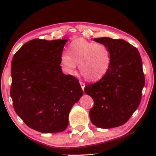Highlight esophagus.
Instances as JSON below:
<instances>
[{
	"instance_id": "esophagus-1",
	"label": "esophagus",
	"mask_w": 156,
	"mask_h": 156,
	"mask_svg": "<svg viewBox=\"0 0 156 156\" xmlns=\"http://www.w3.org/2000/svg\"><path fill=\"white\" fill-rule=\"evenodd\" d=\"M80 86H81L82 89H83V90H84V87H85V84H84L83 82H81V81H80Z\"/></svg>"
}]
</instances>
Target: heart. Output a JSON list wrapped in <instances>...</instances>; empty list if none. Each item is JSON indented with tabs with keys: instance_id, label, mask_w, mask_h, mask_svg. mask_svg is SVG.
Instances as JSON below:
<instances>
[{
	"instance_id": "1",
	"label": "heart",
	"mask_w": 156,
	"mask_h": 156,
	"mask_svg": "<svg viewBox=\"0 0 156 156\" xmlns=\"http://www.w3.org/2000/svg\"><path fill=\"white\" fill-rule=\"evenodd\" d=\"M61 62L68 73H73L77 64L86 80L96 81L109 72L112 63L109 49L102 43H96L79 38L73 40L67 53L61 56Z\"/></svg>"
}]
</instances>
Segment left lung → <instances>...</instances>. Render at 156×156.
<instances>
[{
  "label": "left lung",
  "instance_id": "1",
  "mask_svg": "<svg viewBox=\"0 0 156 156\" xmlns=\"http://www.w3.org/2000/svg\"><path fill=\"white\" fill-rule=\"evenodd\" d=\"M94 41L109 49L112 63L99 81L84 87L94 102L89 117L97 127H117L127 122L140 103L145 83L142 59L138 50L122 39L102 37Z\"/></svg>",
  "mask_w": 156,
  "mask_h": 156
}]
</instances>
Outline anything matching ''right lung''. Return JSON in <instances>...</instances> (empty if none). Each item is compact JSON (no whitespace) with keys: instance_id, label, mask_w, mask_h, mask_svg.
<instances>
[{"instance_id":"right-lung-1","label":"right lung","mask_w":156,"mask_h":156,"mask_svg":"<svg viewBox=\"0 0 156 156\" xmlns=\"http://www.w3.org/2000/svg\"><path fill=\"white\" fill-rule=\"evenodd\" d=\"M68 39H34L12 58L10 96L17 115L31 129L58 133L67 129L72 107L83 96L78 79L61 69Z\"/></svg>"}]
</instances>
